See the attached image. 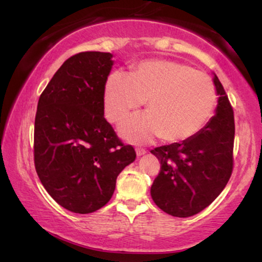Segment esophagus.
Returning a JSON list of instances; mask_svg holds the SVG:
<instances>
[{
    "instance_id": "obj_1",
    "label": "esophagus",
    "mask_w": 262,
    "mask_h": 262,
    "mask_svg": "<svg viewBox=\"0 0 262 262\" xmlns=\"http://www.w3.org/2000/svg\"><path fill=\"white\" fill-rule=\"evenodd\" d=\"M136 154H137V156H143L144 154H146V150L143 148H137L136 149Z\"/></svg>"
}]
</instances>
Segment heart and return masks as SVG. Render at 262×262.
I'll use <instances>...</instances> for the list:
<instances>
[{
	"label": "heart",
	"mask_w": 262,
	"mask_h": 262,
	"mask_svg": "<svg viewBox=\"0 0 262 262\" xmlns=\"http://www.w3.org/2000/svg\"><path fill=\"white\" fill-rule=\"evenodd\" d=\"M145 101L148 113L131 117L119 131L131 142L159 137L182 142L198 135L213 116L216 89L205 74L170 59L134 64L128 76L112 73L103 87V108L111 123H119Z\"/></svg>",
	"instance_id": "1"
}]
</instances>
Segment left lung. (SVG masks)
<instances>
[{
    "instance_id": "8db88e82",
    "label": "left lung",
    "mask_w": 262,
    "mask_h": 262,
    "mask_svg": "<svg viewBox=\"0 0 262 262\" xmlns=\"http://www.w3.org/2000/svg\"><path fill=\"white\" fill-rule=\"evenodd\" d=\"M218 95L214 116L194 137L151 150L161 170L150 194L174 217H191L210 205L227 186L232 171L234 111L223 85L213 74Z\"/></svg>"
}]
</instances>
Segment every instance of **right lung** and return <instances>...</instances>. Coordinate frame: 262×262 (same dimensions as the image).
Masks as SVG:
<instances>
[{
    "label": "right lung",
    "instance_id": "add662e5",
    "mask_svg": "<svg viewBox=\"0 0 262 262\" xmlns=\"http://www.w3.org/2000/svg\"><path fill=\"white\" fill-rule=\"evenodd\" d=\"M110 52L77 53L62 64L38 101L34 164L46 191L75 213H92L112 198L118 175L136 160L103 117Z\"/></svg>",
    "mask_w": 262,
    "mask_h": 262
}]
</instances>
